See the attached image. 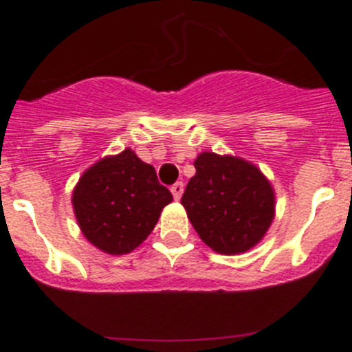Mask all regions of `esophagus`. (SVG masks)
Instances as JSON below:
<instances>
[{
  "instance_id": "obj_1",
  "label": "esophagus",
  "mask_w": 352,
  "mask_h": 352,
  "mask_svg": "<svg viewBox=\"0 0 352 352\" xmlns=\"http://www.w3.org/2000/svg\"><path fill=\"white\" fill-rule=\"evenodd\" d=\"M170 190H172L173 199H175V201H179V199L182 197V194H184V182H175Z\"/></svg>"
}]
</instances>
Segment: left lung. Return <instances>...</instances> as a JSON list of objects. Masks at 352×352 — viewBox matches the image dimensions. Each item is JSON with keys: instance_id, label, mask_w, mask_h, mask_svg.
<instances>
[{"instance_id": "8db88e82", "label": "left lung", "mask_w": 352, "mask_h": 352, "mask_svg": "<svg viewBox=\"0 0 352 352\" xmlns=\"http://www.w3.org/2000/svg\"><path fill=\"white\" fill-rule=\"evenodd\" d=\"M194 166L180 202L202 242L225 255L255 247L274 219L271 182L239 156L204 151Z\"/></svg>"}]
</instances>
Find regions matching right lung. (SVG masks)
<instances>
[{"label":"right lung","instance_id":"add662e5","mask_svg":"<svg viewBox=\"0 0 352 352\" xmlns=\"http://www.w3.org/2000/svg\"><path fill=\"white\" fill-rule=\"evenodd\" d=\"M172 199L153 166L127 148L81 175L73 190V208L88 242L105 254L122 255L146 240Z\"/></svg>","mask_w":352,"mask_h":352}]
</instances>
